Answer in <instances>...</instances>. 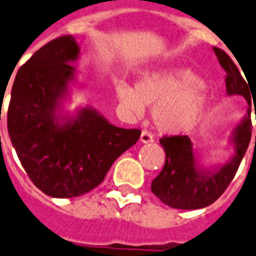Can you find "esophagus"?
<instances>
[{"instance_id":"obj_1","label":"esophagus","mask_w":256,"mask_h":256,"mask_svg":"<svg viewBox=\"0 0 256 256\" xmlns=\"http://www.w3.org/2000/svg\"><path fill=\"white\" fill-rule=\"evenodd\" d=\"M140 141L142 144L153 142L154 137L152 136V133H149L148 130H142V133H141V136H140Z\"/></svg>"}]
</instances>
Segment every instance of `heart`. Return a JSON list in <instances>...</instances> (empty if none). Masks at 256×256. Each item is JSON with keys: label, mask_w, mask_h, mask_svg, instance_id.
Segmentation results:
<instances>
[{"label": "heart", "mask_w": 256, "mask_h": 256, "mask_svg": "<svg viewBox=\"0 0 256 256\" xmlns=\"http://www.w3.org/2000/svg\"><path fill=\"white\" fill-rule=\"evenodd\" d=\"M115 92L120 104L137 116L142 115L145 106L154 107V126L166 134L195 130L208 104L206 88L190 69L144 73L136 88L119 82Z\"/></svg>", "instance_id": "heart-1"}]
</instances>
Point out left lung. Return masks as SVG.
Returning a JSON list of instances; mask_svg holds the SVG:
<instances>
[{"label":"left lung","mask_w":256,"mask_h":256,"mask_svg":"<svg viewBox=\"0 0 256 256\" xmlns=\"http://www.w3.org/2000/svg\"><path fill=\"white\" fill-rule=\"evenodd\" d=\"M213 52L226 72L228 95H242L248 104L247 114L232 132L230 144L233 150L229 160L217 166L202 164V158L188 136L164 137L160 140L166 153V161L160 175L152 182V192L171 208L200 209L216 202L233 180L250 144L252 92L232 58L217 47H213Z\"/></svg>","instance_id":"left-lung-1"}]
</instances>
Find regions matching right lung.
I'll return each instance as SVG.
<instances>
[{
	"label": "right lung",
	"instance_id": "obj_1",
	"mask_svg": "<svg viewBox=\"0 0 256 256\" xmlns=\"http://www.w3.org/2000/svg\"><path fill=\"white\" fill-rule=\"evenodd\" d=\"M80 46L72 35L43 46L18 70L8 111L16 156L38 188L57 199L77 198L99 186L140 130L114 126L90 106L73 112Z\"/></svg>",
	"mask_w": 256,
	"mask_h": 256
}]
</instances>
